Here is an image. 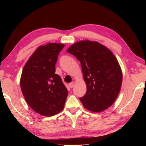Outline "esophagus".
<instances>
[{
  "mask_svg": "<svg viewBox=\"0 0 146 146\" xmlns=\"http://www.w3.org/2000/svg\"><path fill=\"white\" fill-rule=\"evenodd\" d=\"M69 85H70V88H72L73 87H74V86H75V82H71V83H70V84H69Z\"/></svg>",
  "mask_w": 146,
  "mask_h": 146,
  "instance_id": "obj_1",
  "label": "esophagus"
}]
</instances>
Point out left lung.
<instances>
[{
    "mask_svg": "<svg viewBox=\"0 0 146 146\" xmlns=\"http://www.w3.org/2000/svg\"><path fill=\"white\" fill-rule=\"evenodd\" d=\"M67 52L80 63L86 85L84 97L80 98L86 109L100 112L112 105L120 91L122 73L113 52L97 41H80Z\"/></svg>",
    "mask_w": 146,
    "mask_h": 146,
    "instance_id": "8db88e82",
    "label": "left lung"
}]
</instances>
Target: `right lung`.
I'll use <instances>...</instances> for the list:
<instances>
[{
	"label": "right lung",
	"instance_id": "right-lung-1",
	"mask_svg": "<svg viewBox=\"0 0 146 146\" xmlns=\"http://www.w3.org/2000/svg\"><path fill=\"white\" fill-rule=\"evenodd\" d=\"M64 47L56 42L39 46L22 72L24 97L34 111L43 116L54 115L64 108L68 92L60 76L55 74L58 56Z\"/></svg>",
	"mask_w": 146,
	"mask_h": 146
}]
</instances>
